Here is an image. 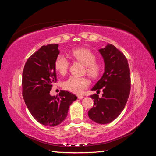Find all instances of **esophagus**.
Instances as JSON below:
<instances>
[{"label":"esophagus","instance_id":"34e87169","mask_svg":"<svg viewBox=\"0 0 156 156\" xmlns=\"http://www.w3.org/2000/svg\"><path fill=\"white\" fill-rule=\"evenodd\" d=\"M77 97H78V98H79V99H82V98H84L83 95H78Z\"/></svg>","mask_w":156,"mask_h":156}]
</instances>
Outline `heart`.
<instances>
[{"instance_id": "b5f03b06", "label": "heart", "mask_w": 156, "mask_h": 156, "mask_svg": "<svg viewBox=\"0 0 156 156\" xmlns=\"http://www.w3.org/2000/svg\"><path fill=\"white\" fill-rule=\"evenodd\" d=\"M69 55L72 59L85 66L84 72L91 78L97 79L101 74L103 66L101 62L96 60L97 56L90 49L84 48L73 49ZM54 66L56 71L64 75L68 70L69 62L65 55L59 54L55 58ZM89 85L90 81L87 78L70 76L63 83V87L66 90L79 94L88 88Z\"/></svg>"}]
</instances>
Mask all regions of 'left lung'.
Instances as JSON below:
<instances>
[{"label":"left lung","mask_w":156,"mask_h":156,"mask_svg":"<svg viewBox=\"0 0 156 156\" xmlns=\"http://www.w3.org/2000/svg\"><path fill=\"white\" fill-rule=\"evenodd\" d=\"M105 62V72L91 90L103 92L100 98L90 95L94 106L88 112L92 121L107 124L117 119L125 108L131 89L130 69L125 55L113 45L99 49Z\"/></svg>","instance_id":"left-lung-1"}]
</instances>
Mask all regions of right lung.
Listing matches in <instances>:
<instances>
[{
    "instance_id": "add662e5",
    "label": "right lung",
    "mask_w": 156,
    "mask_h": 156,
    "mask_svg": "<svg viewBox=\"0 0 156 156\" xmlns=\"http://www.w3.org/2000/svg\"><path fill=\"white\" fill-rule=\"evenodd\" d=\"M58 44L43 45L26 62L22 76L23 97L31 114L39 123L48 127L65 120L69 107L77 99L71 92L61 90L51 96L52 84L57 81L54 66L59 54Z\"/></svg>"
}]
</instances>
